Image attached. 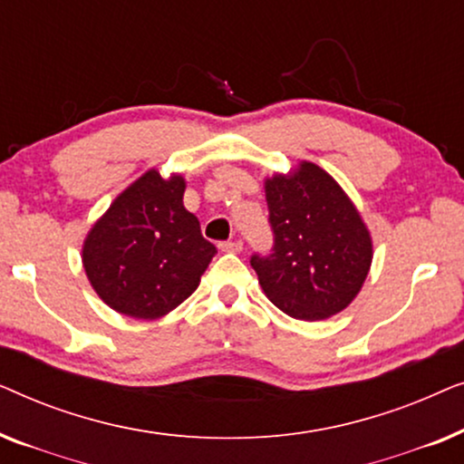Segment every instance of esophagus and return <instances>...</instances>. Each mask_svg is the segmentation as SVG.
Returning <instances> with one entry per match:
<instances>
[{
  "label": "esophagus",
  "instance_id": "obj_1",
  "mask_svg": "<svg viewBox=\"0 0 464 464\" xmlns=\"http://www.w3.org/2000/svg\"><path fill=\"white\" fill-rule=\"evenodd\" d=\"M219 249L227 253H238L243 251V240H224V243H219Z\"/></svg>",
  "mask_w": 464,
  "mask_h": 464
}]
</instances>
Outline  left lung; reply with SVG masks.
I'll list each match as a JSON object with an SVG mask.
<instances>
[{"mask_svg": "<svg viewBox=\"0 0 464 464\" xmlns=\"http://www.w3.org/2000/svg\"><path fill=\"white\" fill-rule=\"evenodd\" d=\"M272 249L251 266L270 302L302 321L327 319L359 294L372 238L357 208L325 170L302 162L266 181Z\"/></svg>", "mask_w": 464, "mask_h": 464, "instance_id": "obj_1", "label": "left lung"}]
</instances>
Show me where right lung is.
<instances>
[{
    "label": "right lung",
    "instance_id": "obj_1",
    "mask_svg": "<svg viewBox=\"0 0 464 464\" xmlns=\"http://www.w3.org/2000/svg\"><path fill=\"white\" fill-rule=\"evenodd\" d=\"M181 175L148 170L113 200L84 240L88 281L107 306L135 319H158L188 300L215 253L183 207Z\"/></svg>",
    "mask_w": 464,
    "mask_h": 464
}]
</instances>
